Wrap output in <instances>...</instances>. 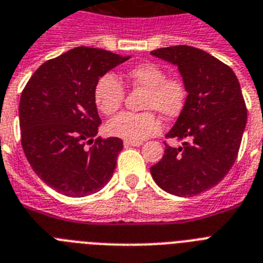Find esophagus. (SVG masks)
Wrapping results in <instances>:
<instances>
[{
    "label": "esophagus",
    "instance_id": "esophagus-1",
    "mask_svg": "<svg viewBox=\"0 0 263 263\" xmlns=\"http://www.w3.org/2000/svg\"><path fill=\"white\" fill-rule=\"evenodd\" d=\"M143 142L139 140V142H132V140H124V147H139L142 146Z\"/></svg>",
    "mask_w": 263,
    "mask_h": 263
}]
</instances>
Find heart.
<instances>
[{"label": "heart", "instance_id": "b5f03b06", "mask_svg": "<svg viewBox=\"0 0 263 263\" xmlns=\"http://www.w3.org/2000/svg\"><path fill=\"white\" fill-rule=\"evenodd\" d=\"M127 82L135 89L144 90L142 97L143 112H123L110 119L106 132L115 138L139 142L157 135L161 131V120L153 112L173 119L182 112L186 104L187 87L180 77H167L161 66L144 62L132 67L125 74ZM124 87L115 74L106 72L97 80L93 89V100L102 115H113L124 101Z\"/></svg>", "mask_w": 263, "mask_h": 263}]
</instances>
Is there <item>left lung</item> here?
Returning <instances> with one entry per match:
<instances>
[{
	"label": "left lung",
	"mask_w": 263,
	"mask_h": 263,
	"mask_svg": "<svg viewBox=\"0 0 263 263\" xmlns=\"http://www.w3.org/2000/svg\"><path fill=\"white\" fill-rule=\"evenodd\" d=\"M151 55L178 66L187 87L186 104L166 138L168 146L157 165L154 181L167 193L192 197L223 180L238 158L247 108L240 85L230 66L200 48L173 46Z\"/></svg>",
	"instance_id": "8db88e82"
}]
</instances>
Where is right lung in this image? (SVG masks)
I'll return each mask as SVG.
<instances>
[{
	"mask_svg": "<svg viewBox=\"0 0 263 263\" xmlns=\"http://www.w3.org/2000/svg\"><path fill=\"white\" fill-rule=\"evenodd\" d=\"M127 59L77 47L44 62L25 85L18 105L21 146L33 172L59 193L83 197L110 180L123 140L94 139L101 119L93 89Z\"/></svg>",
	"mask_w": 263,
	"mask_h": 263,
	"instance_id": "right-lung-1",
	"label": "right lung"
}]
</instances>
